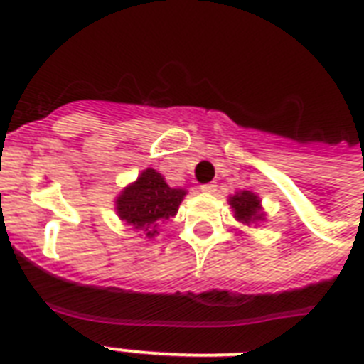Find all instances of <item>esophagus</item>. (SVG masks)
Listing matches in <instances>:
<instances>
[{
    "mask_svg": "<svg viewBox=\"0 0 364 364\" xmlns=\"http://www.w3.org/2000/svg\"><path fill=\"white\" fill-rule=\"evenodd\" d=\"M200 188H202L204 193H215L217 185H215V183H204V185H202Z\"/></svg>",
    "mask_w": 364,
    "mask_h": 364,
    "instance_id": "esophagus-1",
    "label": "esophagus"
}]
</instances>
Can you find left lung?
<instances>
[{
    "mask_svg": "<svg viewBox=\"0 0 364 364\" xmlns=\"http://www.w3.org/2000/svg\"><path fill=\"white\" fill-rule=\"evenodd\" d=\"M230 205L234 208V213L242 223H251L262 219L260 213V200L257 198V194L249 193V191H242V193L234 194L230 198Z\"/></svg>",
    "mask_w": 364,
    "mask_h": 364,
    "instance_id": "8db88e82",
    "label": "left lung"
}]
</instances>
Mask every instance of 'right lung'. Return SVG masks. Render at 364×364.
Listing matches in <instances>:
<instances>
[{"label":"right lung","mask_w":364,"mask_h":364,"mask_svg":"<svg viewBox=\"0 0 364 364\" xmlns=\"http://www.w3.org/2000/svg\"><path fill=\"white\" fill-rule=\"evenodd\" d=\"M183 196V188L168 187L164 177L149 168L134 185L122 191L117 200V211L122 221L153 238L160 223L176 215Z\"/></svg>","instance_id":"add662e5"}]
</instances>
